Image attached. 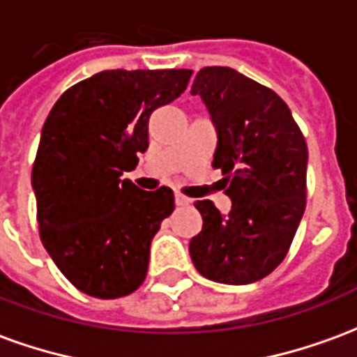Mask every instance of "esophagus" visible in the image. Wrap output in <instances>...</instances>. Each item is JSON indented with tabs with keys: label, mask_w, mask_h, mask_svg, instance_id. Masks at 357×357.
<instances>
[{
	"label": "esophagus",
	"mask_w": 357,
	"mask_h": 357,
	"mask_svg": "<svg viewBox=\"0 0 357 357\" xmlns=\"http://www.w3.org/2000/svg\"><path fill=\"white\" fill-rule=\"evenodd\" d=\"M189 202H191V199H187V197H183V195H176V204H178V206H187V204H189Z\"/></svg>",
	"instance_id": "esophagus-1"
}]
</instances>
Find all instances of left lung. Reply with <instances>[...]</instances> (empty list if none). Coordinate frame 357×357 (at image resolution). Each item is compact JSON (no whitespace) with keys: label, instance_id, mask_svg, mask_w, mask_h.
Instances as JSON below:
<instances>
[{"label":"left lung","instance_id":"8db88e82","mask_svg":"<svg viewBox=\"0 0 357 357\" xmlns=\"http://www.w3.org/2000/svg\"><path fill=\"white\" fill-rule=\"evenodd\" d=\"M191 93L216 126L212 166L233 204L224 216L212 201L195 202L202 229L189 255L210 281L255 283L283 262L306 208V139L273 89L233 68H202Z\"/></svg>","mask_w":357,"mask_h":357}]
</instances>
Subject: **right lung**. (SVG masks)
<instances>
[{
  "label": "right lung",
  "mask_w": 357,
  "mask_h": 357,
  "mask_svg": "<svg viewBox=\"0 0 357 357\" xmlns=\"http://www.w3.org/2000/svg\"><path fill=\"white\" fill-rule=\"evenodd\" d=\"M193 70H102L68 88L45 120L32 168L40 239L61 273L95 298L145 281L151 241L174 210L170 187L143 191L124 172L149 147V118Z\"/></svg>",
  "instance_id": "obj_1"
}]
</instances>
